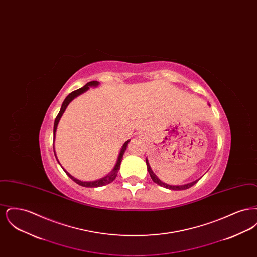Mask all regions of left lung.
Listing matches in <instances>:
<instances>
[{
    "instance_id": "1",
    "label": "left lung",
    "mask_w": 257,
    "mask_h": 257,
    "mask_svg": "<svg viewBox=\"0 0 257 257\" xmlns=\"http://www.w3.org/2000/svg\"><path fill=\"white\" fill-rule=\"evenodd\" d=\"M146 162H147V171L149 172L150 177H151V179L153 180V182L158 184L161 187H164V188H166V189H169V190H172V191H181V190L189 189V188H191L192 186H194L195 184L197 183L198 180L201 178V177H200L199 179H196V180L191 182V183L184 184V185H169V184L165 183V182L161 181L159 178H158V176L153 172V171H152L151 168H150V165H149V163H148L147 158L146 159Z\"/></svg>"
}]
</instances>
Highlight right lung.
Wrapping results in <instances>:
<instances>
[{
  "mask_svg": "<svg viewBox=\"0 0 257 257\" xmlns=\"http://www.w3.org/2000/svg\"><path fill=\"white\" fill-rule=\"evenodd\" d=\"M98 85H99V82H97V81L89 82V83L86 84V86H84L83 87H81V88L75 90L73 92H71L67 97L64 99V101H63V103H62V105H61V110H60L59 114L57 115V117H56V119H55V123H54V142H55V137H56V131H57V128H58V124L60 122L61 117L62 116V114H63L65 109L67 108V106L69 105V103H70L73 99H75V98L78 97L79 95H81V94H83L84 92H86V90L89 89L90 86L96 87V86H98ZM129 142H130V140H128V141H126V142L124 143V145H123L121 149H120V152H119V154H118L117 161H116V163H115V165H114L112 171H110V173L107 174L106 176H104V177H102V178H100V179H97V180H94V181H82V180H79V179H77V178H75L74 176H72L69 172H67V171H65L61 166V167L63 169V171H65V173L73 180L74 182L78 184V185H80V186L86 187V188H97V187L105 186V185H107V184H110V182H112V181L115 179V177H116V175H117V172H118L119 169H120V164H121V161H122L123 154H124L125 150L127 149ZM54 153H56V152H55V147H54ZM55 156H56V158H57V155H56V154H55ZM57 160H58V158H57ZM58 162H59V160H58ZM59 164H60V162H59ZM60 165H61V164H60Z\"/></svg>",
  "mask_w": 257,
  "mask_h": 257,
  "instance_id": "1",
  "label": "right lung"
}]
</instances>
